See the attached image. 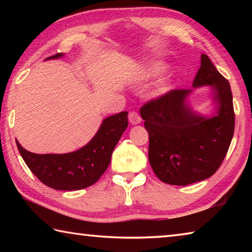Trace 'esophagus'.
<instances>
[{
  "instance_id": "34e87169",
  "label": "esophagus",
  "mask_w": 252,
  "mask_h": 252,
  "mask_svg": "<svg viewBox=\"0 0 252 252\" xmlns=\"http://www.w3.org/2000/svg\"><path fill=\"white\" fill-rule=\"evenodd\" d=\"M129 121L131 122V125H139V123L142 121V119L138 113L133 111V112H130L129 114Z\"/></svg>"
}]
</instances>
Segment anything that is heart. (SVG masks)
Instances as JSON below:
<instances>
[{
  "label": "heart",
  "mask_w": 252,
  "mask_h": 252,
  "mask_svg": "<svg viewBox=\"0 0 252 252\" xmlns=\"http://www.w3.org/2000/svg\"><path fill=\"white\" fill-rule=\"evenodd\" d=\"M161 70H162L161 65H152L150 69L148 70V75H156L159 73V72H161ZM164 90H165L164 88L162 89V91H164Z\"/></svg>",
  "instance_id": "obj_1"
}]
</instances>
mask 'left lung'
I'll return each instance as SVG.
<instances>
[{
    "mask_svg": "<svg viewBox=\"0 0 252 252\" xmlns=\"http://www.w3.org/2000/svg\"><path fill=\"white\" fill-rule=\"evenodd\" d=\"M192 85H211L218 104L215 116L207 118L191 110L187 97L192 90H171L140 109L149 133V162L168 185L187 186L210 178L222 163L233 136L231 88L206 54Z\"/></svg>",
    "mask_w": 252,
    "mask_h": 252,
    "instance_id": "8db88e82",
    "label": "left lung"
}]
</instances>
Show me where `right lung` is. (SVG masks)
Returning <instances> with one entry per match:
<instances>
[{"label":"right lung","instance_id":"add662e5","mask_svg":"<svg viewBox=\"0 0 252 252\" xmlns=\"http://www.w3.org/2000/svg\"><path fill=\"white\" fill-rule=\"evenodd\" d=\"M61 57L63 53H57L46 60ZM127 125L126 111L106 118L87 146L64 155H36L25 150L19 141L16 146L29 169L45 186L55 190H80L94 185L105 172Z\"/></svg>","mask_w":252,"mask_h":252}]
</instances>
